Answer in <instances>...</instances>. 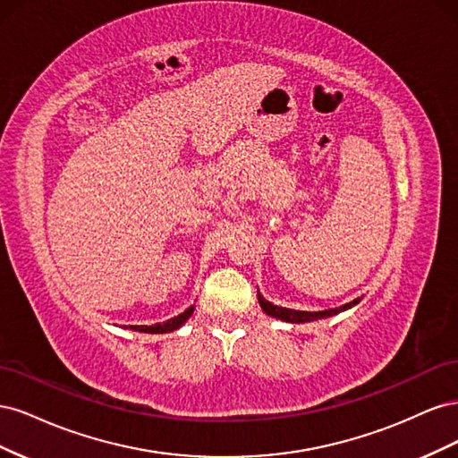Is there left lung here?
<instances>
[{"instance_id":"left-lung-1","label":"left lung","mask_w":458,"mask_h":458,"mask_svg":"<svg viewBox=\"0 0 458 458\" xmlns=\"http://www.w3.org/2000/svg\"><path fill=\"white\" fill-rule=\"evenodd\" d=\"M259 300V306L261 310L266 311L267 315L275 317V318H281V321L286 323H310V321H317V318H325V317H332L340 311H345L353 308L355 303H359V298L350 301V303H344V306L336 308V310H325V311H296V310H286V308H279V306H273L271 301H267L263 296L258 294Z\"/></svg>"}]
</instances>
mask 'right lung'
I'll list each match as a JSON object with an SVG mask.
<instances>
[{
  "label": "right lung",
  "mask_w": 458,
  "mask_h": 458,
  "mask_svg": "<svg viewBox=\"0 0 458 458\" xmlns=\"http://www.w3.org/2000/svg\"><path fill=\"white\" fill-rule=\"evenodd\" d=\"M192 311H195V306H191L189 310H185L183 313H179L177 317H174V318H168V321L165 323H157V325H150V327H147V325H143V327H130L131 330H137V332H148V335H162V332H174V330H177L179 327H182L187 318L192 315Z\"/></svg>",
  "instance_id": "1"
}]
</instances>
